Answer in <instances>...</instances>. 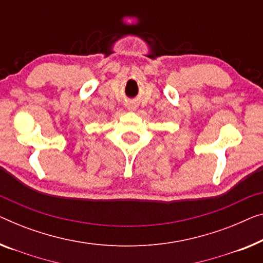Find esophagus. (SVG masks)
Wrapping results in <instances>:
<instances>
[{
  "instance_id": "esophagus-1",
  "label": "esophagus",
  "mask_w": 263,
  "mask_h": 263,
  "mask_svg": "<svg viewBox=\"0 0 263 263\" xmlns=\"http://www.w3.org/2000/svg\"><path fill=\"white\" fill-rule=\"evenodd\" d=\"M126 106H127L128 111H136V108H137V105L135 103H128Z\"/></svg>"
}]
</instances>
